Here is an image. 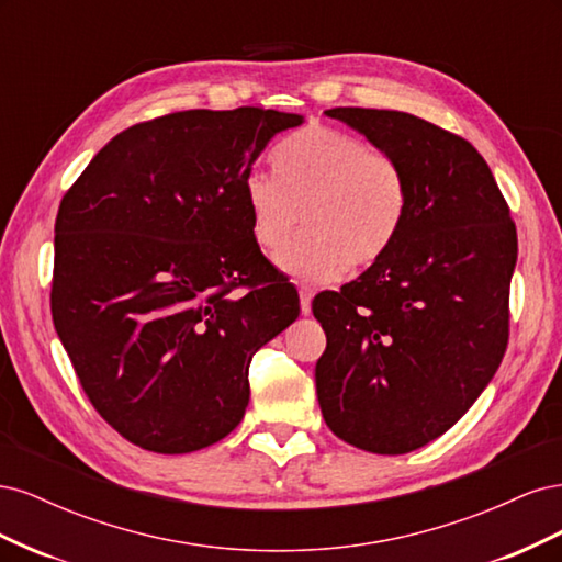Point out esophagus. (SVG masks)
<instances>
[{
    "label": "esophagus",
    "mask_w": 562,
    "mask_h": 562,
    "mask_svg": "<svg viewBox=\"0 0 562 562\" xmlns=\"http://www.w3.org/2000/svg\"><path fill=\"white\" fill-rule=\"evenodd\" d=\"M312 297H314V291H312V288L302 285V288H300V312H302L304 316L312 314Z\"/></svg>",
    "instance_id": "1"
}]
</instances>
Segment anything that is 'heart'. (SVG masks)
Segmentation results:
<instances>
[{
    "mask_svg": "<svg viewBox=\"0 0 562 562\" xmlns=\"http://www.w3.org/2000/svg\"><path fill=\"white\" fill-rule=\"evenodd\" d=\"M274 173L250 171L244 196L250 234L265 252L281 255V269L304 283H330L349 262L382 258L396 239L407 206L401 164L386 149L351 133L312 124L283 140Z\"/></svg>",
    "mask_w": 562,
    "mask_h": 562,
    "instance_id": "heart-1",
    "label": "heart"
}]
</instances>
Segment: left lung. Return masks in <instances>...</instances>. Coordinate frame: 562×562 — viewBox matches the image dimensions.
<instances>
[{"mask_svg":"<svg viewBox=\"0 0 562 562\" xmlns=\"http://www.w3.org/2000/svg\"><path fill=\"white\" fill-rule=\"evenodd\" d=\"M326 114L396 157L407 206L382 258L312 302L328 339L316 396L349 446L405 454L443 436L504 359L516 225L462 135L396 110Z\"/></svg>","mask_w":562,"mask_h":562,"instance_id":"left-lung-1","label":"left lung"}]
</instances>
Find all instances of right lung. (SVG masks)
<instances>
[{
  "label": "right lung",
  "mask_w": 562,
  "mask_h": 562,
  "mask_svg": "<svg viewBox=\"0 0 562 562\" xmlns=\"http://www.w3.org/2000/svg\"><path fill=\"white\" fill-rule=\"evenodd\" d=\"M300 114L187 110L98 151L56 217L50 314L83 394L133 446L184 454L244 419L252 353L300 314L244 180Z\"/></svg>",
  "instance_id": "obj_1"
}]
</instances>
